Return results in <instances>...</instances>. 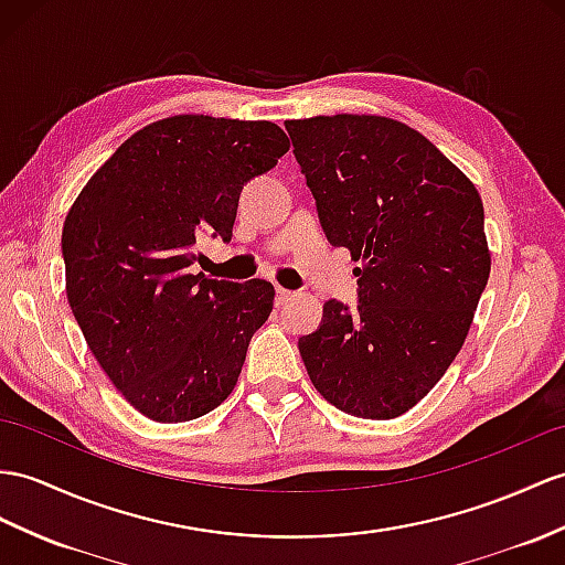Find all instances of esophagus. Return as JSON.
<instances>
[{"instance_id":"34e87169","label":"esophagus","mask_w":565,"mask_h":565,"mask_svg":"<svg viewBox=\"0 0 565 565\" xmlns=\"http://www.w3.org/2000/svg\"><path fill=\"white\" fill-rule=\"evenodd\" d=\"M290 299H292L290 290H282V287H278V290H275V305H278V307L287 305V301H290Z\"/></svg>"}]
</instances>
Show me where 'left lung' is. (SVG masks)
Wrapping results in <instances>:
<instances>
[{
    "label": "left lung",
    "mask_w": 565,
    "mask_h": 565,
    "mask_svg": "<svg viewBox=\"0 0 565 565\" xmlns=\"http://www.w3.org/2000/svg\"><path fill=\"white\" fill-rule=\"evenodd\" d=\"M321 227L354 260L360 305L299 338L309 379L362 419L405 415L456 360L491 254L475 184L429 139L376 115L285 121Z\"/></svg>",
    "instance_id": "1"
}]
</instances>
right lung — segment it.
<instances>
[{
    "label": "right lung",
    "instance_id": "right-lung-1",
    "mask_svg": "<svg viewBox=\"0 0 565 565\" xmlns=\"http://www.w3.org/2000/svg\"><path fill=\"white\" fill-rule=\"evenodd\" d=\"M290 150L273 121L177 115L148 124L66 213V299L95 360L143 417H203L237 386L273 311L266 280L191 273L196 239L232 237L239 194Z\"/></svg>",
    "mask_w": 565,
    "mask_h": 565
}]
</instances>
